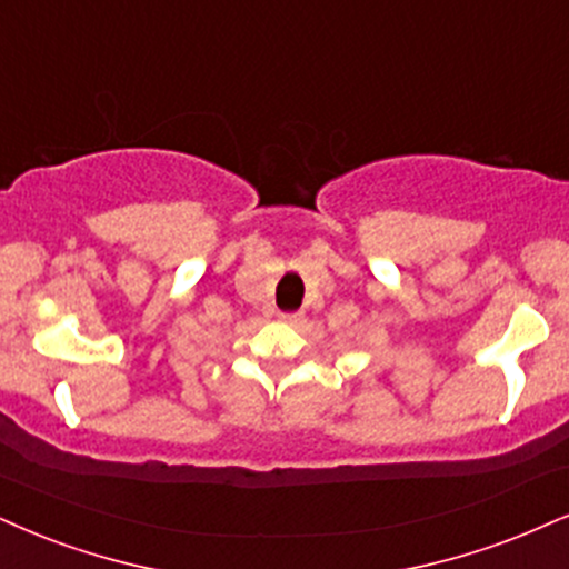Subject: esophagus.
I'll return each mask as SVG.
<instances>
[{
	"label": "esophagus",
	"instance_id": "esophagus-1",
	"mask_svg": "<svg viewBox=\"0 0 569 569\" xmlns=\"http://www.w3.org/2000/svg\"><path fill=\"white\" fill-rule=\"evenodd\" d=\"M279 319H282L284 325H298V321L303 319V313H298V311H292V313H279Z\"/></svg>",
	"mask_w": 569,
	"mask_h": 569
}]
</instances>
